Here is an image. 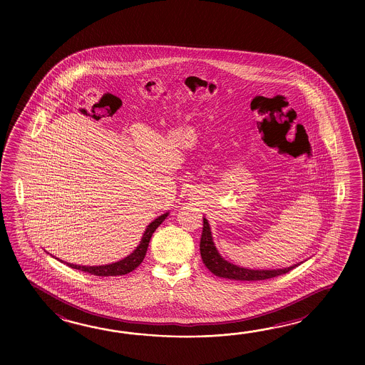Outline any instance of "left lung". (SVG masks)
I'll return each instance as SVG.
<instances>
[{"mask_svg":"<svg viewBox=\"0 0 365 365\" xmlns=\"http://www.w3.org/2000/svg\"><path fill=\"white\" fill-rule=\"evenodd\" d=\"M200 250H201V257L203 264L214 275L220 277V278H227V279L235 280H264L275 278L282 274L291 272L303 262L292 264L289 267L284 269H272V270H255V269H248V267H241L237 264H231L217 252V247L212 241V235L210 230L209 222L206 217H203V231H202L201 242H200Z\"/></svg>","mask_w":365,"mask_h":365,"instance_id":"1","label":"left lung"}]
</instances>
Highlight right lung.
Masks as SVG:
<instances>
[{"instance_id":"add662e5","label":"right lung","mask_w":365,"mask_h":365,"mask_svg":"<svg viewBox=\"0 0 365 365\" xmlns=\"http://www.w3.org/2000/svg\"><path fill=\"white\" fill-rule=\"evenodd\" d=\"M168 214L170 212H164L160 217H156L155 220H153L148 225L145 233H143L142 240L140 241V245L134 249L133 253H130L129 256L125 257V258L117 261V262L101 264V266H81V264H69V262H65V264H68L71 269H77V270H81V272H88V274L96 275V277H116V275H125L128 272H133L143 261V258L146 256L148 242H150L153 233L155 232L156 228L163 223L164 219L168 217ZM58 261H61V259H58ZM61 262H63V261H61Z\"/></svg>"}]
</instances>
